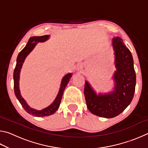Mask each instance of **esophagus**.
<instances>
[{
    "label": "esophagus",
    "instance_id": "obj_1",
    "mask_svg": "<svg viewBox=\"0 0 148 148\" xmlns=\"http://www.w3.org/2000/svg\"><path fill=\"white\" fill-rule=\"evenodd\" d=\"M79 69H80V66H79Z\"/></svg>",
    "mask_w": 148,
    "mask_h": 148
}]
</instances>
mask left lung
Listing matches in <instances>:
<instances>
[{
    "label": "left lung",
    "instance_id": "8db88e82",
    "mask_svg": "<svg viewBox=\"0 0 148 148\" xmlns=\"http://www.w3.org/2000/svg\"><path fill=\"white\" fill-rule=\"evenodd\" d=\"M112 46L116 68L113 76L115 82L114 91L97 95L87 81L84 89L85 98L89 111L92 114L106 118H112L123 112L133 99L136 86V73L130 50L119 37L112 39Z\"/></svg>",
    "mask_w": 148,
    "mask_h": 148
}]
</instances>
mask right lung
<instances>
[{"instance_id":"obj_1","label":"right lung","mask_w":148,"mask_h":148,"mask_svg":"<svg viewBox=\"0 0 148 148\" xmlns=\"http://www.w3.org/2000/svg\"><path fill=\"white\" fill-rule=\"evenodd\" d=\"M49 35H44V36H32L31 38H30L28 41V43L27 44L25 47L18 54V56L17 57L16 68H15L14 72V87L15 95H16L17 99H18L20 103H21V106H23L24 110H25L27 113L36 117L48 116H50V115L53 114L55 112L57 111V109L59 108L60 103H61L64 90L65 89V87H66V85L68 84L70 79H71V77H72V73H69L66 74L63 77H62L59 91L58 94L57 95L56 99L54 100V101L52 102L49 106L41 110H38L32 108L31 107H30L29 106L28 104L27 103V102L25 101V99L22 97L19 90V82L20 72H21V69L22 68V66H23L25 59L27 56L32 51V50L34 49V47L38 42H46L49 39Z\"/></svg>"}]
</instances>
